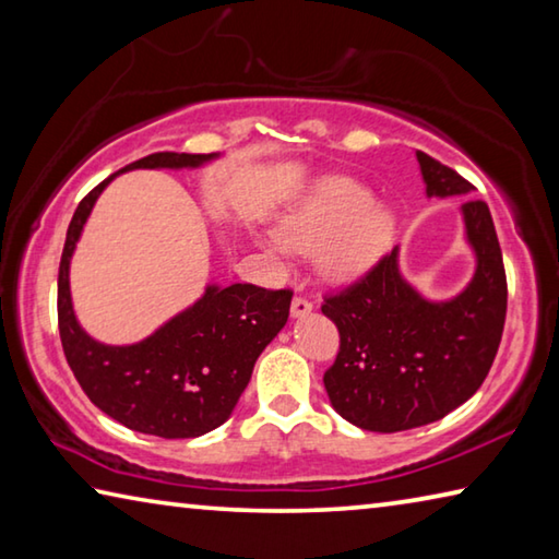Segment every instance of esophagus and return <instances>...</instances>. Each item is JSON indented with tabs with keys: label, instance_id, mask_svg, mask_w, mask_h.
<instances>
[{
	"label": "esophagus",
	"instance_id": "34e87169",
	"mask_svg": "<svg viewBox=\"0 0 559 559\" xmlns=\"http://www.w3.org/2000/svg\"><path fill=\"white\" fill-rule=\"evenodd\" d=\"M310 310H313V302H310L308 298H300V296L293 298V302H290L293 318H306V316H310Z\"/></svg>",
	"mask_w": 559,
	"mask_h": 559
}]
</instances>
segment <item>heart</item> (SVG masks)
Returning a JSON list of instances; mask_svg holds the SVG:
<instances>
[{
  "label": "heart",
  "instance_id": "b5f03b06",
  "mask_svg": "<svg viewBox=\"0 0 559 559\" xmlns=\"http://www.w3.org/2000/svg\"><path fill=\"white\" fill-rule=\"evenodd\" d=\"M396 239V214L355 179L328 177L298 197L278 216L276 234L263 243L271 257L286 259L288 251L318 253L320 269L335 283L365 278Z\"/></svg>",
  "mask_w": 559,
  "mask_h": 559
}]
</instances>
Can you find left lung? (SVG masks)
Segmentation results:
<instances>
[{
	"label": "left lung",
	"instance_id": "1",
	"mask_svg": "<svg viewBox=\"0 0 559 559\" xmlns=\"http://www.w3.org/2000/svg\"><path fill=\"white\" fill-rule=\"evenodd\" d=\"M427 197H461L471 185L416 150ZM476 269L453 298L431 300L402 276L400 249L337 296L323 313L340 333L325 372L333 409L365 431L394 433L439 421L471 400L493 365L506 325L503 253L486 202L461 204Z\"/></svg>",
	"mask_w": 559,
	"mask_h": 559
}]
</instances>
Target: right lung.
Segmentation results:
<instances>
[{
  "instance_id": "1",
  "label": "right lung",
  "mask_w": 559,
  "mask_h": 559,
  "mask_svg": "<svg viewBox=\"0 0 559 559\" xmlns=\"http://www.w3.org/2000/svg\"><path fill=\"white\" fill-rule=\"evenodd\" d=\"M219 153H155L128 169H197ZM83 197L66 231L59 266V333L63 355L88 400L122 427L163 439H194L229 419L253 365L286 325L290 290L251 283L206 286L204 296L132 345H106L81 328L71 300V257L83 226L112 179Z\"/></svg>"
}]
</instances>
